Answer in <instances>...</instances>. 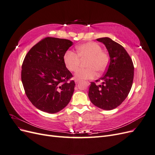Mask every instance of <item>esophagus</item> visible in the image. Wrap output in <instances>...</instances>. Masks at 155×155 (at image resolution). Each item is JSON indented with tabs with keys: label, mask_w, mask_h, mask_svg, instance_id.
<instances>
[{
	"label": "esophagus",
	"mask_w": 155,
	"mask_h": 155,
	"mask_svg": "<svg viewBox=\"0 0 155 155\" xmlns=\"http://www.w3.org/2000/svg\"><path fill=\"white\" fill-rule=\"evenodd\" d=\"M79 79H75V83H76V84H77V83H78V82H79Z\"/></svg>",
	"instance_id": "34e87169"
}]
</instances>
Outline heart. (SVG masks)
<instances>
[{
    "instance_id": "heart-1",
    "label": "heart",
    "mask_w": 155,
    "mask_h": 155,
    "mask_svg": "<svg viewBox=\"0 0 155 155\" xmlns=\"http://www.w3.org/2000/svg\"><path fill=\"white\" fill-rule=\"evenodd\" d=\"M78 54L72 51H67L64 54L63 61L65 67L71 72H76L79 68L80 58H88L86 66L88 68L78 70L75 74V78L79 80L91 79L94 78L96 71L99 73L106 69L109 57L101 50V47L94 42H88L77 47Z\"/></svg>"
}]
</instances>
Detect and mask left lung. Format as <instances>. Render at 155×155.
<instances>
[{
    "instance_id": "obj_1",
    "label": "left lung",
    "mask_w": 155,
    "mask_h": 155,
    "mask_svg": "<svg viewBox=\"0 0 155 155\" xmlns=\"http://www.w3.org/2000/svg\"><path fill=\"white\" fill-rule=\"evenodd\" d=\"M97 41L104 44L109 52L110 62L105 75L100 79L101 85L91 82L88 97L95 106L110 110L121 105L127 97L134 78V65L122 46L109 37Z\"/></svg>"
}]
</instances>
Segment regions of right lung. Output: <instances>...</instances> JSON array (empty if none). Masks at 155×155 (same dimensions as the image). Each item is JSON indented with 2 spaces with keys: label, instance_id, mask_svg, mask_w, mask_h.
Returning a JSON list of instances; mask_svg holds the SVG:
<instances>
[{
  "label": "right lung",
  "instance_id": "1",
  "mask_svg": "<svg viewBox=\"0 0 155 155\" xmlns=\"http://www.w3.org/2000/svg\"><path fill=\"white\" fill-rule=\"evenodd\" d=\"M73 45L70 40L46 37L28 52L22 65L21 79L26 94L37 109L56 113L66 107L74 91L72 74L63 57Z\"/></svg>",
  "mask_w": 155,
  "mask_h": 155
}]
</instances>
